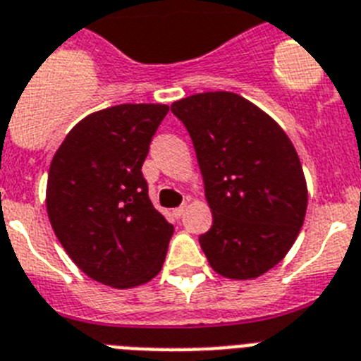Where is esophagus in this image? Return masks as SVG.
Here are the masks:
<instances>
[{"mask_svg":"<svg viewBox=\"0 0 361 361\" xmlns=\"http://www.w3.org/2000/svg\"><path fill=\"white\" fill-rule=\"evenodd\" d=\"M184 212H186V204H183V206H178V208H175L173 215L178 219V217H183Z\"/></svg>","mask_w":361,"mask_h":361,"instance_id":"obj_1","label":"esophagus"}]
</instances>
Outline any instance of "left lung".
Wrapping results in <instances>:
<instances>
[{"mask_svg": "<svg viewBox=\"0 0 361 361\" xmlns=\"http://www.w3.org/2000/svg\"><path fill=\"white\" fill-rule=\"evenodd\" d=\"M171 113L192 137L214 214L199 237L210 267L230 279L269 272L294 245L309 201L290 138L235 92L193 94Z\"/></svg>", "mask_w": 361, "mask_h": 361, "instance_id": "8db88e82", "label": "left lung"}]
</instances>
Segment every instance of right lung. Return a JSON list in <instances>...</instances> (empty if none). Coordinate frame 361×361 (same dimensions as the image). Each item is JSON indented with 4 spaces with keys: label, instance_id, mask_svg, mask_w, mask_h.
<instances>
[{
    "label": "right lung",
    "instance_id": "add662e5",
    "mask_svg": "<svg viewBox=\"0 0 361 361\" xmlns=\"http://www.w3.org/2000/svg\"><path fill=\"white\" fill-rule=\"evenodd\" d=\"M164 104H122L85 116L52 157L47 214L84 274L115 288L151 281L173 235L147 195L142 164Z\"/></svg>",
    "mask_w": 361,
    "mask_h": 361
}]
</instances>
